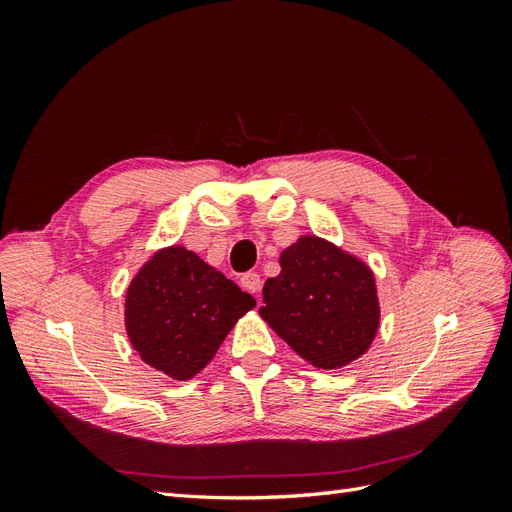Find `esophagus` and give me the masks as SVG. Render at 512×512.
I'll use <instances>...</instances> for the list:
<instances>
[{"label": "esophagus", "mask_w": 512, "mask_h": 512, "mask_svg": "<svg viewBox=\"0 0 512 512\" xmlns=\"http://www.w3.org/2000/svg\"><path fill=\"white\" fill-rule=\"evenodd\" d=\"M241 286H243L247 292L258 294V292H260V286H262V282H260V275H258L256 271H247V273H243V275H241Z\"/></svg>", "instance_id": "1"}]
</instances>
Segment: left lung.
<instances>
[{
	"label": "left lung",
	"mask_w": 512,
	"mask_h": 512,
	"mask_svg": "<svg viewBox=\"0 0 512 512\" xmlns=\"http://www.w3.org/2000/svg\"><path fill=\"white\" fill-rule=\"evenodd\" d=\"M280 275L262 288L258 312L318 369H339L365 354L380 327L376 277L361 258L303 235L280 254Z\"/></svg>",
	"instance_id": "obj_1"
}]
</instances>
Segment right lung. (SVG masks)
<instances>
[{
  "label": "right lung",
  "mask_w": 512,
  "mask_h": 512,
  "mask_svg": "<svg viewBox=\"0 0 512 512\" xmlns=\"http://www.w3.org/2000/svg\"><path fill=\"white\" fill-rule=\"evenodd\" d=\"M256 305L252 294L183 245L162 247L126 292V333L153 369L173 380L203 371L230 329Z\"/></svg>",
  "instance_id": "obj_1"
}]
</instances>
